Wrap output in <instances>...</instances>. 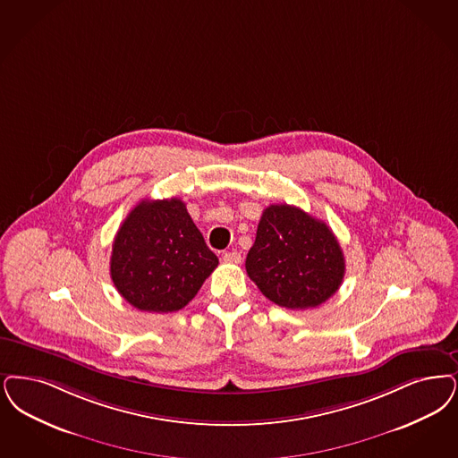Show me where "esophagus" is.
<instances>
[{
  "mask_svg": "<svg viewBox=\"0 0 458 458\" xmlns=\"http://www.w3.org/2000/svg\"><path fill=\"white\" fill-rule=\"evenodd\" d=\"M223 260L228 262V264H238L242 260V256L238 254L237 250H232V252L223 254Z\"/></svg>",
  "mask_w": 458,
  "mask_h": 458,
  "instance_id": "obj_1",
  "label": "esophagus"
}]
</instances>
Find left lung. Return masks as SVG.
I'll return each instance as SVG.
<instances>
[{
	"instance_id": "8db88e82",
	"label": "left lung",
	"mask_w": 458,
	"mask_h": 458,
	"mask_svg": "<svg viewBox=\"0 0 458 458\" xmlns=\"http://www.w3.org/2000/svg\"><path fill=\"white\" fill-rule=\"evenodd\" d=\"M247 275L276 305L305 310L322 305L344 279L343 249L324 221L290 204H271L245 260Z\"/></svg>"
}]
</instances>
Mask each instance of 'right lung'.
<instances>
[{
	"instance_id": "add662e5",
	"label": "right lung",
	"mask_w": 458,
	"mask_h": 458,
	"mask_svg": "<svg viewBox=\"0 0 458 458\" xmlns=\"http://www.w3.org/2000/svg\"><path fill=\"white\" fill-rule=\"evenodd\" d=\"M216 266L181 199H145L114 238L110 277L134 309L168 313L183 309Z\"/></svg>"
}]
</instances>
